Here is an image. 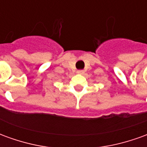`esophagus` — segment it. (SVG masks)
<instances>
[{
  "instance_id": "obj_1",
  "label": "esophagus",
  "mask_w": 147,
  "mask_h": 147,
  "mask_svg": "<svg viewBox=\"0 0 147 147\" xmlns=\"http://www.w3.org/2000/svg\"><path fill=\"white\" fill-rule=\"evenodd\" d=\"M77 73H78V74H83V73H84V71H83V70H78V71H77Z\"/></svg>"
}]
</instances>
